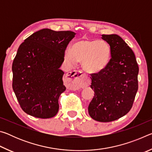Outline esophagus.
Segmentation results:
<instances>
[{
    "mask_svg": "<svg viewBox=\"0 0 152 152\" xmlns=\"http://www.w3.org/2000/svg\"><path fill=\"white\" fill-rule=\"evenodd\" d=\"M66 80L70 88L76 90L84 88L90 84V80L82 71L74 70L66 74Z\"/></svg>",
    "mask_w": 152,
    "mask_h": 152,
    "instance_id": "esophagus-1",
    "label": "esophagus"
}]
</instances>
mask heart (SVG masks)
I'll use <instances>...</instances> for the list:
<instances>
[{"label": "heart", "instance_id": "heart-1", "mask_svg": "<svg viewBox=\"0 0 152 152\" xmlns=\"http://www.w3.org/2000/svg\"><path fill=\"white\" fill-rule=\"evenodd\" d=\"M111 56V48L104 40H79L64 52V59L69 65L82 62L84 70L90 73H98L109 64Z\"/></svg>", "mask_w": 152, "mask_h": 152}]
</instances>
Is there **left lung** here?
Listing matches in <instances>:
<instances>
[{"instance_id":"8db88e82","label":"left lung","mask_w":152,"mask_h":152,"mask_svg":"<svg viewBox=\"0 0 152 152\" xmlns=\"http://www.w3.org/2000/svg\"><path fill=\"white\" fill-rule=\"evenodd\" d=\"M111 48V58L100 72L91 74L94 96L88 108L92 119L110 122L132 109L138 90L139 67L132 49L116 34L102 35Z\"/></svg>"}]
</instances>
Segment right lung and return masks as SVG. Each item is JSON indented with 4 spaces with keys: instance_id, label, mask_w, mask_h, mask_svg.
Instances as JSON below:
<instances>
[{
    "instance_id": "right-lung-1",
    "label": "right lung",
    "mask_w": 152,
    "mask_h": 152,
    "mask_svg": "<svg viewBox=\"0 0 152 152\" xmlns=\"http://www.w3.org/2000/svg\"><path fill=\"white\" fill-rule=\"evenodd\" d=\"M76 33L43 29L25 39L12 62V89L21 109L31 116L56 115L58 99L66 91L60 67Z\"/></svg>"
}]
</instances>
